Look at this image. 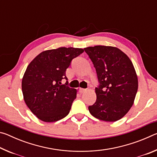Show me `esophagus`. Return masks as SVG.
<instances>
[{"instance_id": "obj_1", "label": "esophagus", "mask_w": 157, "mask_h": 157, "mask_svg": "<svg viewBox=\"0 0 157 157\" xmlns=\"http://www.w3.org/2000/svg\"><path fill=\"white\" fill-rule=\"evenodd\" d=\"M85 90H86L85 89L79 88V93H83L84 91H85Z\"/></svg>"}]
</instances>
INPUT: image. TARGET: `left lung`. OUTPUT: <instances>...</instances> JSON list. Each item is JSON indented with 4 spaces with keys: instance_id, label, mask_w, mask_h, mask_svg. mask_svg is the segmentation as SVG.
Returning a JSON list of instances; mask_svg holds the SVG:
<instances>
[{
    "instance_id": "obj_1",
    "label": "left lung",
    "mask_w": 157,
    "mask_h": 157,
    "mask_svg": "<svg viewBox=\"0 0 157 157\" xmlns=\"http://www.w3.org/2000/svg\"><path fill=\"white\" fill-rule=\"evenodd\" d=\"M96 71L97 99L89 107L92 116L114 122L128 112L138 90V78L133 63L120 49L95 46L84 48Z\"/></svg>"
}]
</instances>
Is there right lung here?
I'll use <instances>...</instances> for the list:
<instances>
[{"label":"right lung","instance_id":"1","mask_svg":"<svg viewBox=\"0 0 157 157\" xmlns=\"http://www.w3.org/2000/svg\"><path fill=\"white\" fill-rule=\"evenodd\" d=\"M82 48H59L46 50L28 65L22 79L25 104L37 118L44 122L59 121L70 112L76 90L68 86L66 71ZM67 80L65 85L61 80Z\"/></svg>","mask_w":157,"mask_h":157}]
</instances>
